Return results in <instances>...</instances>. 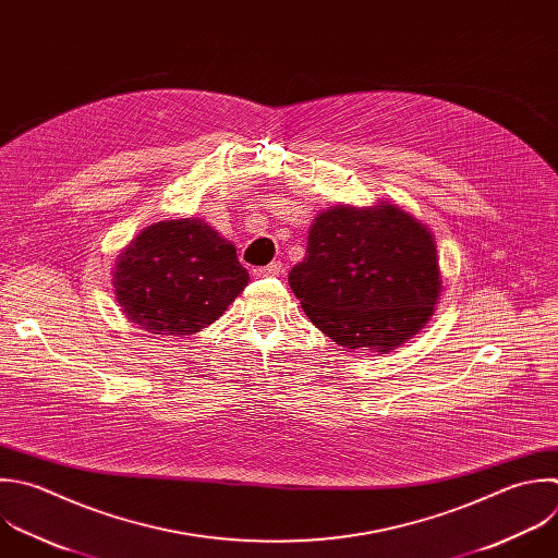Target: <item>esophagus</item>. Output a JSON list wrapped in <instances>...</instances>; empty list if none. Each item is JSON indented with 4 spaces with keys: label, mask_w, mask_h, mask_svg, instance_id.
<instances>
[{
    "label": "esophagus",
    "mask_w": 558,
    "mask_h": 558,
    "mask_svg": "<svg viewBox=\"0 0 558 558\" xmlns=\"http://www.w3.org/2000/svg\"><path fill=\"white\" fill-rule=\"evenodd\" d=\"M283 272V264L281 262H272V264H268V266H264V268H255L253 270V277H279Z\"/></svg>",
    "instance_id": "1"
}]
</instances>
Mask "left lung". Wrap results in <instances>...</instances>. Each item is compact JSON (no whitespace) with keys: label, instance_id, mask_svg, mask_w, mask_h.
<instances>
[{"label":"left lung","instance_id":"left-lung-1","mask_svg":"<svg viewBox=\"0 0 558 558\" xmlns=\"http://www.w3.org/2000/svg\"><path fill=\"white\" fill-rule=\"evenodd\" d=\"M307 318L347 349L390 351L432 316L440 272L432 233L395 205L333 207L288 275Z\"/></svg>","mask_w":558,"mask_h":558}]
</instances>
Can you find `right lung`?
Returning <instances> with one entry per match:
<instances>
[{
    "mask_svg": "<svg viewBox=\"0 0 558 558\" xmlns=\"http://www.w3.org/2000/svg\"><path fill=\"white\" fill-rule=\"evenodd\" d=\"M235 246L203 220L144 229L118 257L116 299L126 318L157 336H192L218 320L246 288Z\"/></svg>",
    "mask_w": 558,
    "mask_h": 558,
    "instance_id": "add662e5",
    "label": "right lung"
}]
</instances>
